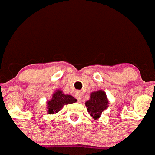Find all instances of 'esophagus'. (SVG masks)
Wrapping results in <instances>:
<instances>
[{
  "label": "esophagus",
  "instance_id": "obj_1",
  "mask_svg": "<svg viewBox=\"0 0 155 155\" xmlns=\"http://www.w3.org/2000/svg\"><path fill=\"white\" fill-rule=\"evenodd\" d=\"M75 96L78 101H80L82 98V93L80 91H76L75 94Z\"/></svg>",
  "mask_w": 155,
  "mask_h": 155
}]
</instances>
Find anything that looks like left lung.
I'll list each match as a JSON object with an SVG mask.
<instances>
[{
    "mask_svg": "<svg viewBox=\"0 0 155 155\" xmlns=\"http://www.w3.org/2000/svg\"><path fill=\"white\" fill-rule=\"evenodd\" d=\"M85 105L90 115L94 120L98 119L102 112L109 106V100L106 97V92L102 90L92 92L90 99L86 102Z\"/></svg>",
    "mask_w": 155,
    "mask_h": 155,
    "instance_id": "8db88e82",
    "label": "left lung"
}]
</instances>
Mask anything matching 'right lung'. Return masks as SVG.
Here are the masks:
<instances>
[{
	"mask_svg": "<svg viewBox=\"0 0 155 155\" xmlns=\"http://www.w3.org/2000/svg\"><path fill=\"white\" fill-rule=\"evenodd\" d=\"M77 102L71 95L64 94L61 90H57L55 93H53L52 99L47 102V111L48 114H53L58 113L61 110L64 105L71 104Z\"/></svg>",
	"mask_w": 155,
	"mask_h": 155,
	"instance_id": "right-lung-1",
	"label": "right lung"
}]
</instances>
